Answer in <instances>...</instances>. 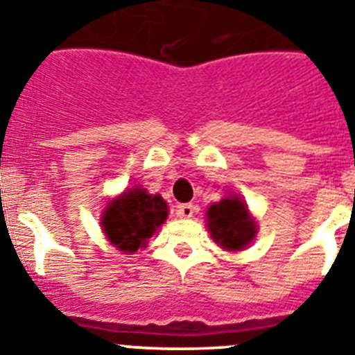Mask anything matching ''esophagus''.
I'll return each mask as SVG.
<instances>
[{"label": "esophagus", "instance_id": "1", "mask_svg": "<svg viewBox=\"0 0 355 355\" xmlns=\"http://www.w3.org/2000/svg\"><path fill=\"white\" fill-rule=\"evenodd\" d=\"M175 211H178V216H181V218H190L193 215V205H180Z\"/></svg>", "mask_w": 355, "mask_h": 355}]
</instances>
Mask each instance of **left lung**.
<instances>
[{
    "instance_id": "1",
    "label": "left lung",
    "mask_w": 355,
    "mask_h": 355,
    "mask_svg": "<svg viewBox=\"0 0 355 355\" xmlns=\"http://www.w3.org/2000/svg\"><path fill=\"white\" fill-rule=\"evenodd\" d=\"M206 218L211 238L225 250H243L258 233L247 205L238 196L224 197L209 206Z\"/></svg>"
}]
</instances>
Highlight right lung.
Here are the masks:
<instances>
[{
	"mask_svg": "<svg viewBox=\"0 0 355 355\" xmlns=\"http://www.w3.org/2000/svg\"><path fill=\"white\" fill-rule=\"evenodd\" d=\"M167 215V202L162 196L135 187L106 205L101 227L112 245L122 252H137L147 245Z\"/></svg>",
	"mask_w": 355,
	"mask_h": 355,
	"instance_id": "obj_1",
	"label": "right lung"
}]
</instances>
